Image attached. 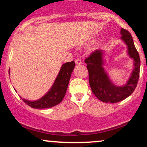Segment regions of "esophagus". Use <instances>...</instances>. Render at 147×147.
<instances>
[{"instance_id":"1","label":"esophagus","mask_w":147,"mask_h":147,"mask_svg":"<svg viewBox=\"0 0 147 147\" xmlns=\"http://www.w3.org/2000/svg\"><path fill=\"white\" fill-rule=\"evenodd\" d=\"M75 63L77 64V65H79V64H82V60H81L80 59H75Z\"/></svg>"}]
</instances>
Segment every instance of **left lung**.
Wrapping results in <instances>:
<instances>
[{"mask_svg":"<svg viewBox=\"0 0 147 147\" xmlns=\"http://www.w3.org/2000/svg\"><path fill=\"white\" fill-rule=\"evenodd\" d=\"M120 34V38L127 47L128 55L133 60V69L125 84L117 86L111 80L104 67L106 53L103 50H95L85 60L91 90L95 97L103 102L116 103L126 99L134 91L139 79L140 59L132 36L129 31L123 28L121 29Z\"/></svg>","mask_w":147,"mask_h":147,"instance_id":"obj_1","label":"left lung"}]
</instances>
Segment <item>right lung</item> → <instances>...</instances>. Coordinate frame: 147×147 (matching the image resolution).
Here are the masks:
<instances>
[{
  "instance_id": "right-lung-1",
  "label": "right lung",
  "mask_w": 147,
  "mask_h": 147,
  "mask_svg": "<svg viewBox=\"0 0 147 147\" xmlns=\"http://www.w3.org/2000/svg\"><path fill=\"white\" fill-rule=\"evenodd\" d=\"M75 66V63L73 61L63 64L50 89L39 99L30 101L22 98L21 96L20 97L25 104L34 109H48L60 104L65 95L69 81Z\"/></svg>"
}]
</instances>
